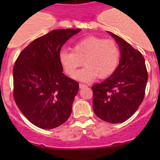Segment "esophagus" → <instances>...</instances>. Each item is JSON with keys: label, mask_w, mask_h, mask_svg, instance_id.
Listing matches in <instances>:
<instances>
[{"label": "esophagus", "mask_w": 160, "mask_h": 160, "mask_svg": "<svg viewBox=\"0 0 160 160\" xmlns=\"http://www.w3.org/2000/svg\"><path fill=\"white\" fill-rule=\"evenodd\" d=\"M79 87H80V88H87V85L86 84H83V83H80L79 84Z\"/></svg>", "instance_id": "1"}]
</instances>
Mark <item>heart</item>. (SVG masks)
<instances>
[{"label": "heart", "mask_w": 160, "mask_h": 160, "mask_svg": "<svg viewBox=\"0 0 160 160\" xmlns=\"http://www.w3.org/2000/svg\"><path fill=\"white\" fill-rule=\"evenodd\" d=\"M120 59V49L114 41L95 36L80 40L74 44L72 51L62 49L59 54V62L66 73L83 82L93 81L97 77H110L117 70ZM82 62L85 67L77 72Z\"/></svg>", "instance_id": "1"}]
</instances>
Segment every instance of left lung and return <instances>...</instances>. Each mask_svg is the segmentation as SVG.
Wrapping results in <instances>:
<instances>
[{
    "mask_svg": "<svg viewBox=\"0 0 160 160\" xmlns=\"http://www.w3.org/2000/svg\"><path fill=\"white\" fill-rule=\"evenodd\" d=\"M108 33L120 48V62L109 78L91 88L93 108L101 120L117 124L133 115L143 101L148 72L142 53L121 37Z\"/></svg>",
    "mask_w": 160,
    "mask_h": 160,
    "instance_id": "8db88e82",
    "label": "left lung"
}]
</instances>
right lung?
I'll use <instances>...</instances> for the list:
<instances>
[{
    "mask_svg": "<svg viewBox=\"0 0 160 160\" xmlns=\"http://www.w3.org/2000/svg\"><path fill=\"white\" fill-rule=\"evenodd\" d=\"M81 29H56L36 38L21 52L13 68L16 104L33 125L52 129L72 112L79 83L62 72L61 48Z\"/></svg>",
    "mask_w": 160,
    "mask_h": 160,
    "instance_id": "obj_1",
    "label": "right lung"
}]
</instances>
